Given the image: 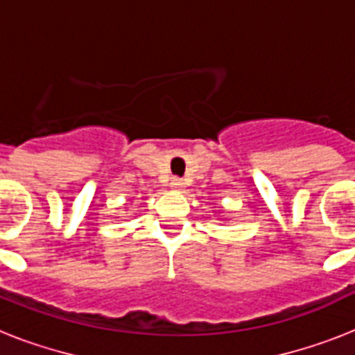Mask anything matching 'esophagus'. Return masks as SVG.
I'll use <instances>...</instances> for the list:
<instances>
[{
    "label": "esophagus",
    "mask_w": 355,
    "mask_h": 355,
    "mask_svg": "<svg viewBox=\"0 0 355 355\" xmlns=\"http://www.w3.org/2000/svg\"><path fill=\"white\" fill-rule=\"evenodd\" d=\"M171 187L173 189H177V191H182L184 187H186V182H184L182 178H178V177H175L171 180Z\"/></svg>",
    "instance_id": "34e87169"
}]
</instances>
